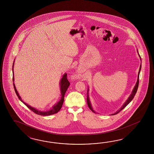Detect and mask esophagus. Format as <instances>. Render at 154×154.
I'll return each instance as SVG.
<instances>
[{
  "instance_id": "esophagus-1",
  "label": "esophagus",
  "mask_w": 154,
  "mask_h": 154,
  "mask_svg": "<svg viewBox=\"0 0 154 154\" xmlns=\"http://www.w3.org/2000/svg\"><path fill=\"white\" fill-rule=\"evenodd\" d=\"M74 77H75V79H77V78H78V77H79V75H75ZM73 79H74V78H73Z\"/></svg>"
}]
</instances>
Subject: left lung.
<instances>
[{"label":"left lung","instance_id":"8db88e82","mask_svg":"<svg viewBox=\"0 0 154 154\" xmlns=\"http://www.w3.org/2000/svg\"><path fill=\"white\" fill-rule=\"evenodd\" d=\"M137 52H138V50H137ZM138 55L140 57V60H141V58H140V54H138ZM140 69H141V64H140V69H139V72H138V78H137V82H136V84H135V86L134 87V88L133 89V90H132V92H131V95H130V96L129 97V98H128V99L126 100V102L124 103V104L122 106V107H121L117 111L115 112V113H113V114H111V115H116V114H117L119 112H120L122 109H123L124 108L126 107V106L129 103L131 102V101L132 100V99L134 98V96H135V94L137 93V89H138V85H139V77H140ZM87 103H88V106H89V108L93 111V112H94V113H96V112L94 111V110L93 109V108L92 107V106H91V102H90V99H89V88H88V93H87Z\"/></svg>","mask_w":154,"mask_h":154}]
</instances>
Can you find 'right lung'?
<instances>
[{"label":"right lung","instance_id":"1","mask_svg":"<svg viewBox=\"0 0 154 154\" xmlns=\"http://www.w3.org/2000/svg\"><path fill=\"white\" fill-rule=\"evenodd\" d=\"M14 61L13 63V66H12V70H13V81L14 82ZM67 74L64 73L62 78L61 79L60 81V89L61 95V97L60 100L56 103V104L54 105L53 107L49 109L48 111H39L37 109L35 108L32 107L30 106H29L27 103L24 102L23 100H22V99L21 98V97L19 95V93L17 91V90H16L15 85L14 82V90L16 94L17 95V96L18 97L19 99L23 103V104L27 106V107L29 108L30 110H32L33 112H34L35 113L39 115H41V116H48V115H51L53 114L56 113L57 112H59L61 108L62 107V105L64 102V95H65V93L67 90V89L68 88L70 83L68 81V80L67 79Z\"/></svg>","mask_w":154,"mask_h":154}]
</instances>
